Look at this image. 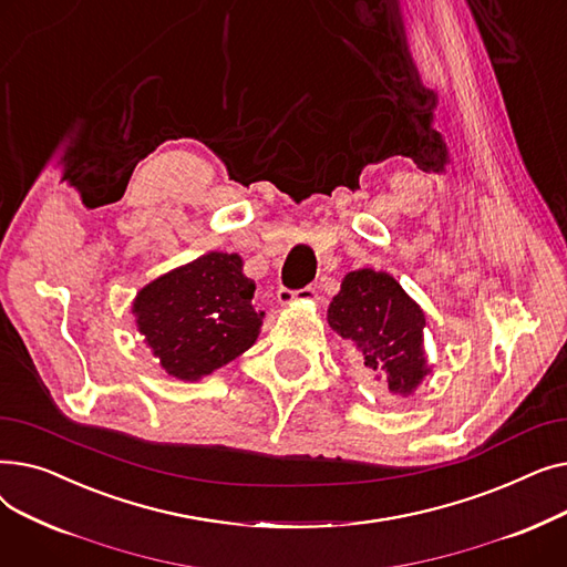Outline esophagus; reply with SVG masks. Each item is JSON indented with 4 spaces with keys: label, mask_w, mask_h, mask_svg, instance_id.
Here are the masks:
<instances>
[{
    "label": "esophagus",
    "mask_w": 567,
    "mask_h": 567,
    "mask_svg": "<svg viewBox=\"0 0 567 567\" xmlns=\"http://www.w3.org/2000/svg\"><path fill=\"white\" fill-rule=\"evenodd\" d=\"M317 301V291L312 287H303V289H287L280 287L278 289V303L280 306H296V303H315Z\"/></svg>",
    "instance_id": "34e87169"
}]
</instances>
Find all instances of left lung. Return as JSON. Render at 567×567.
<instances>
[{"label": "left lung", "instance_id": "obj_1", "mask_svg": "<svg viewBox=\"0 0 567 567\" xmlns=\"http://www.w3.org/2000/svg\"><path fill=\"white\" fill-rule=\"evenodd\" d=\"M329 326L393 395H413L430 374L425 312L391 274L374 268L347 274L329 306Z\"/></svg>", "mask_w": 567, "mask_h": 567}]
</instances>
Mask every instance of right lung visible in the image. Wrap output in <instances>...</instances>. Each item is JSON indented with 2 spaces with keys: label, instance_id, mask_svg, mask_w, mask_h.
I'll use <instances>...</instances> for the list:
<instances>
[{
  "label": "right lung",
  "instance_id": "add662e5",
  "mask_svg": "<svg viewBox=\"0 0 567 567\" xmlns=\"http://www.w3.org/2000/svg\"><path fill=\"white\" fill-rule=\"evenodd\" d=\"M236 252H206L144 285L133 315L144 344L178 381H199L248 351L264 312Z\"/></svg>",
  "mask_w": 567,
  "mask_h": 567
}]
</instances>
